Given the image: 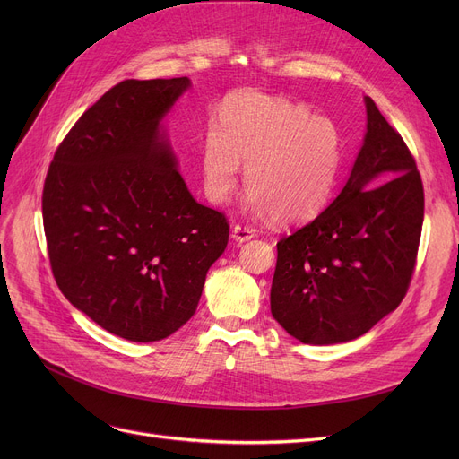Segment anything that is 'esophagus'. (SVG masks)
Segmentation results:
<instances>
[{
    "label": "esophagus",
    "instance_id": "1",
    "mask_svg": "<svg viewBox=\"0 0 459 459\" xmlns=\"http://www.w3.org/2000/svg\"><path fill=\"white\" fill-rule=\"evenodd\" d=\"M255 236H256V230L251 229V227H246V225H236L232 229V238L236 239L238 244H244V242H247V239H251Z\"/></svg>",
    "mask_w": 459,
    "mask_h": 459
}]
</instances>
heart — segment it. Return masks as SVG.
<instances>
[{
  "label": "heart",
  "mask_w": 459,
  "mask_h": 459,
  "mask_svg": "<svg viewBox=\"0 0 459 459\" xmlns=\"http://www.w3.org/2000/svg\"><path fill=\"white\" fill-rule=\"evenodd\" d=\"M201 141L203 187L225 204L246 165V204L281 223L315 220L331 203L342 167V137L327 117L260 92H238Z\"/></svg>",
  "instance_id": "obj_1"
}]
</instances>
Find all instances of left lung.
Here are the masks:
<instances>
[{
	"label": "left lung",
	"mask_w": 459,
	"mask_h": 459,
	"mask_svg": "<svg viewBox=\"0 0 459 459\" xmlns=\"http://www.w3.org/2000/svg\"><path fill=\"white\" fill-rule=\"evenodd\" d=\"M367 134L336 199L277 244L272 315L303 344L350 342L402 303L424 221L403 139L365 96Z\"/></svg>",
	"instance_id": "8db88e82"
}]
</instances>
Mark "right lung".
<instances>
[{
	"instance_id": "1",
	"label": "right lung",
	"mask_w": 459,
	"mask_h": 459,
	"mask_svg": "<svg viewBox=\"0 0 459 459\" xmlns=\"http://www.w3.org/2000/svg\"><path fill=\"white\" fill-rule=\"evenodd\" d=\"M189 78L126 80L72 126L54 156L42 220L56 282L94 324L132 342L195 315L229 223L189 193L165 117Z\"/></svg>"
}]
</instances>
